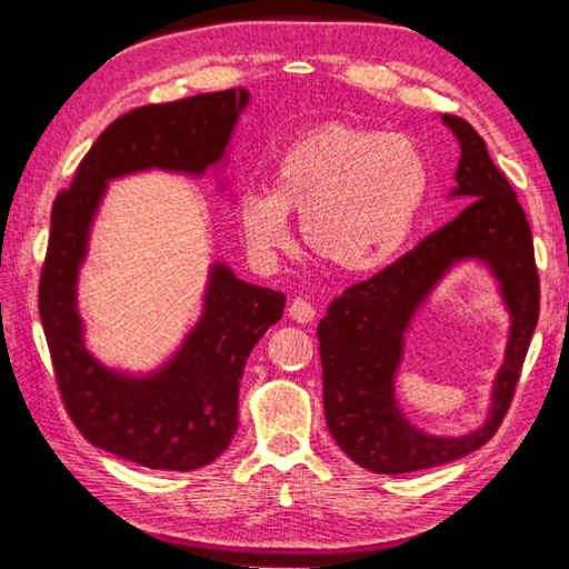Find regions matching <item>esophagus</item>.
<instances>
[{
  "instance_id": "34e87169",
  "label": "esophagus",
  "mask_w": 569,
  "mask_h": 569,
  "mask_svg": "<svg viewBox=\"0 0 569 569\" xmlns=\"http://www.w3.org/2000/svg\"><path fill=\"white\" fill-rule=\"evenodd\" d=\"M288 316L296 323H311L316 319V308L306 301V298H293L291 306H288Z\"/></svg>"
}]
</instances>
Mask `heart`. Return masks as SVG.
Instances as JSON below:
<instances>
[{
  "mask_svg": "<svg viewBox=\"0 0 569 569\" xmlns=\"http://www.w3.org/2000/svg\"><path fill=\"white\" fill-rule=\"evenodd\" d=\"M431 172L417 142L399 132L323 124L278 158L273 188L240 196L250 250L271 258L291 243L301 213L308 250L339 273H371L407 248L429 198Z\"/></svg>",
  "mask_w": 569,
  "mask_h": 569,
  "instance_id": "1",
  "label": "heart"
}]
</instances>
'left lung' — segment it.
Returning <instances> with one entry per match:
<instances>
[{"mask_svg":"<svg viewBox=\"0 0 569 569\" xmlns=\"http://www.w3.org/2000/svg\"><path fill=\"white\" fill-rule=\"evenodd\" d=\"M441 120L461 148L451 196L471 203L399 261L346 288L319 323L326 423L336 445L377 475L439 467L485 447L512 403L539 319L532 230L517 192L467 120L457 114ZM461 260H481L493 271L513 326L488 421L465 438H431L411 428L400 413L392 377L412 313L448 268Z\"/></svg>","mask_w":569,"mask_h":569,"instance_id":"left-lung-1","label":"left lung"}]
</instances>
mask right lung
Wrapping results in <instances>:
<instances>
[{"mask_svg": "<svg viewBox=\"0 0 569 569\" xmlns=\"http://www.w3.org/2000/svg\"><path fill=\"white\" fill-rule=\"evenodd\" d=\"M248 90L146 104L94 140L54 198L40 276V319L64 409L90 445L148 469L192 471L228 449L238 429V387L253 346L281 321L286 296L210 268L203 316L178 353L148 377L112 371L84 349L77 273L104 188L140 170L203 176L223 160Z\"/></svg>", "mask_w": 569, "mask_h": 569, "instance_id": "add662e5", "label": "right lung"}]
</instances>
